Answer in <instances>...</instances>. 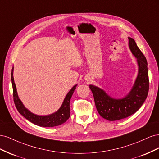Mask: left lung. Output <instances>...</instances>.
Returning a JSON list of instances; mask_svg holds the SVG:
<instances>
[{
  "mask_svg": "<svg viewBox=\"0 0 159 159\" xmlns=\"http://www.w3.org/2000/svg\"><path fill=\"white\" fill-rule=\"evenodd\" d=\"M129 38V48L136 57L138 74L132 88L121 98H113L105 91L94 85H89L99 114L108 121H117L135 113L145 102L149 88L148 72L146 57L139 48L135 41Z\"/></svg>",
  "mask_w": 159,
  "mask_h": 159,
  "instance_id": "1",
  "label": "left lung"
}]
</instances>
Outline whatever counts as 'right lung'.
<instances>
[{"label":"right lung","mask_w":159,"mask_h":159,"mask_svg":"<svg viewBox=\"0 0 159 159\" xmlns=\"http://www.w3.org/2000/svg\"><path fill=\"white\" fill-rule=\"evenodd\" d=\"M13 71L14 67L12 69L11 72V81L13 89L14 102V104H15V106L17 110L18 111V112L20 113L24 117H25L27 120H28V121L38 126L44 127H52L60 125L64 123L67 120L69 119L70 116V102L71 96L73 95L76 88V86L78 85V84L73 86L71 89L69 91V92L66 95L61 107L57 109L56 112L47 115H38L32 113L30 111L28 110L25 105H24L22 101L19 98L16 85L14 80Z\"/></svg>","instance_id":"1"}]
</instances>
